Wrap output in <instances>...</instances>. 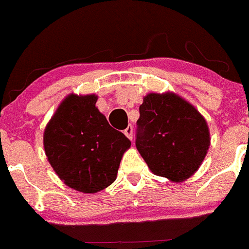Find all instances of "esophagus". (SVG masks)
Returning <instances> with one entry per match:
<instances>
[{
	"mask_svg": "<svg viewBox=\"0 0 249 249\" xmlns=\"http://www.w3.org/2000/svg\"><path fill=\"white\" fill-rule=\"evenodd\" d=\"M124 133L128 139H130V140L133 139V127L132 125H128V127L124 130Z\"/></svg>",
	"mask_w": 249,
	"mask_h": 249,
	"instance_id": "34e87169",
	"label": "esophagus"
}]
</instances>
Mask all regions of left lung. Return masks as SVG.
Instances as JSON below:
<instances>
[{
	"label": "left lung",
	"mask_w": 249,
	"mask_h": 249,
	"mask_svg": "<svg viewBox=\"0 0 249 249\" xmlns=\"http://www.w3.org/2000/svg\"><path fill=\"white\" fill-rule=\"evenodd\" d=\"M139 112L135 145L150 171L174 183L190 178L211 145L205 117L173 92L149 93Z\"/></svg>",
	"instance_id": "1"
}]
</instances>
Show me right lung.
<instances>
[{
  "instance_id": "add662e5",
  "label": "right lung",
  "mask_w": 249,
  "mask_h": 249,
  "mask_svg": "<svg viewBox=\"0 0 249 249\" xmlns=\"http://www.w3.org/2000/svg\"><path fill=\"white\" fill-rule=\"evenodd\" d=\"M98 95L71 93L59 104L43 132L49 164L65 185L95 194L111 185L130 142L98 110Z\"/></svg>"
}]
</instances>
